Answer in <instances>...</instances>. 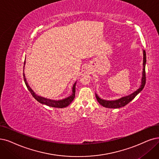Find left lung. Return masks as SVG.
Masks as SVG:
<instances>
[{"label":"left lung","mask_w":159,"mask_h":159,"mask_svg":"<svg viewBox=\"0 0 159 159\" xmlns=\"http://www.w3.org/2000/svg\"><path fill=\"white\" fill-rule=\"evenodd\" d=\"M143 72H142V77L141 80V85L136 91L133 92L132 93L126 95V96L122 97L116 100H105L100 98L97 93H95V96L97 101L100 105L107 108H119V107H123L128 104L130 101L134 99L137 95L140 93L144 86L145 85V65H146V53L145 50H143Z\"/></svg>","instance_id":"left-lung-1"}]
</instances>
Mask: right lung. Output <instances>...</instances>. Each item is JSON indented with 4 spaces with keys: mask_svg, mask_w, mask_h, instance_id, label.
Here are the masks:
<instances>
[{
    "mask_svg": "<svg viewBox=\"0 0 159 159\" xmlns=\"http://www.w3.org/2000/svg\"><path fill=\"white\" fill-rule=\"evenodd\" d=\"M25 61L24 62V66H23V71L25 69ZM23 78H24V81L25 85H26L28 90L30 91V93H31V94L33 95V97L38 101L39 102L42 104H45L46 106H50V107H57V108H63V107H65L66 106H68L70 104H71L72 102L73 101L74 98H75V85H76V82L73 85L72 87V93L71 94V95H70L69 97L65 98L61 100H52L49 98H44L43 97L39 96V95L36 94L34 91L32 89L30 88V87L29 85L28 82L27 81V79L25 78V73L23 72Z\"/></svg>",
    "mask_w": 159,
    "mask_h": 159,
    "instance_id": "1",
    "label": "right lung"
}]
</instances>
